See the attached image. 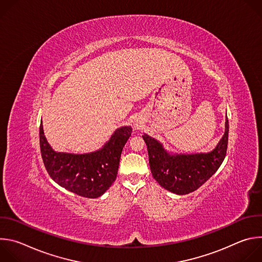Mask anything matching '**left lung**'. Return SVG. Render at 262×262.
Segmentation results:
<instances>
[{
	"label": "left lung",
	"instance_id": "obj_1",
	"mask_svg": "<svg viewBox=\"0 0 262 262\" xmlns=\"http://www.w3.org/2000/svg\"><path fill=\"white\" fill-rule=\"evenodd\" d=\"M229 124L217 146L209 154L171 156L162 144L147 135L142 136L148 149L149 166L154 178L166 190L185 195L196 191L219 169L225 159Z\"/></svg>",
	"mask_w": 262,
	"mask_h": 262
}]
</instances>
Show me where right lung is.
Here are the masks:
<instances>
[{
	"label": "right lung",
	"mask_w": 262,
	"mask_h": 262,
	"mask_svg": "<svg viewBox=\"0 0 262 262\" xmlns=\"http://www.w3.org/2000/svg\"><path fill=\"white\" fill-rule=\"evenodd\" d=\"M130 126L118 128L98 151L71 155L54 151L39 127L40 152L45 167L62 188L85 198L101 196L116 179L123 146L132 135Z\"/></svg>",
	"instance_id": "obj_1"
}]
</instances>
